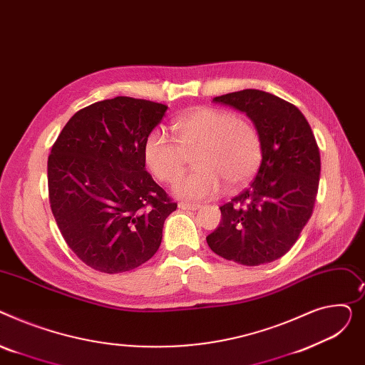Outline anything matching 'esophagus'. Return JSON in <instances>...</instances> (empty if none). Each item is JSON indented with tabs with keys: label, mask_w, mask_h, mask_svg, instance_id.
I'll list each match as a JSON object with an SVG mask.
<instances>
[{
	"label": "esophagus",
	"mask_w": 365,
	"mask_h": 365,
	"mask_svg": "<svg viewBox=\"0 0 365 365\" xmlns=\"http://www.w3.org/2000/svg\"><path fill=\"white\" fill-rule=\"evenodd\" d=\"M178 207H180V209H184V210H197V209L200 207V205H197V203L180 202V203H178Z\"/></svg>",
	"instance_id": "esophagus-1"
}]
</instances>
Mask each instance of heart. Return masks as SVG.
Returning a JSON list of instances; mask_svg holds the SVG:
<instances>
[{"instance_id":"obj_1","label":"heart","mask_w":365,"mask_h":365,"mask_svg":"<svg viewBox=\"0 0 365 365\" xmlns=\"http://www.w3.org/2000/svg\"><path fill=\"white\" fill-rule=\"evenodd\" d=\"M174 141L160 131L145 138V166L159 181L177 182L192 155L196 169L175 185L187 200L217 196L222 188L237 190L247 184L262 162L261 133L249 118L222 107L199 106L173 122Z\"/></svg>"}]
</instances>
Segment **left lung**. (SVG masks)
I'll use <instances>...</instances> for the list:
<instances>
[{
  "instance_id": "obj_1",
  "label": "left lung",
  "mask_w": 365,
  "mask_h": 365,
  "mask_svg": "<svg viewBox=\"0 0 365 365\" xmlns=\"http://www.w3.org/2000/svg\"><path fill=\"white\" fill-rule=\"evenodd\" d=\"M245 112L258 126L262 162L256 178L222 205L209 247L224 259L256 267L286 255L312 215L321 159L315 135L297 107L259 90L213 98Z\"/></svg>"
}]
</instances>
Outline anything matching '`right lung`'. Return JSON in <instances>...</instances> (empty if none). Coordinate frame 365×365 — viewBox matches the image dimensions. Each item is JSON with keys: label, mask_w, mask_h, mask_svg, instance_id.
Wrapping results in <instances>:
<instances>
[{"label": "right lung", "mask_w": 365, "mask_h": 365, "mask_svg": "<svg viewBox=\"0 0 365 365\" xmlns=\"http://www.w3.org/2000/svg\"><path fill=\"white\" fill-rule=\"evenodd\" d=\"M168 107L115 97L78 110L48 156V197L71 250L90 268L118 274L147 262L177 203L145 170V138Z\"/></svg>", "instance_id": "obj_1"}]
</instances>
